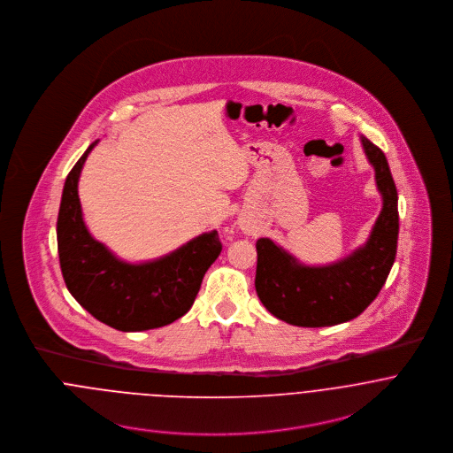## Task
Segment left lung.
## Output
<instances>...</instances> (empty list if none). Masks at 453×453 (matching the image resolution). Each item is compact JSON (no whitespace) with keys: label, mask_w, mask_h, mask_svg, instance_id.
I'll return each instance as SVG.
<instances>
[{"label":"left lung","mask_w":453,"mask_h":453,"mask_svg":"<svg viewBox=\"0 0 453 453\" xmlns=\"http://www.w3.org/2000/svg\"><path fill=\"white\" fill-rule=\"evenodd\" d=\"M361 144L382 195V211L365 246L334 263L311 266L270 239L257 242V293L280 321L303 327L347 323L365 312L388 280L399 234L397 190L384 151L365 135Z\"/></svg>","instance_id":"left-lung-1"}]
</instances>
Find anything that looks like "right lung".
Instances as JSON below:
<instances>
[{
	"instance_id": "1",
	"label": "right lung",
	"mask_w": 453,
	"mask_h": 453,
	"mask_svg": "<svg viewBox=\"0 0 453 453\" xmlns=\"http://www.w3.org/2000/svg\"><path fill=\"white\" fill-rule=\"evenodd\" d=\"M92 142L67 174L58 218V250L65 286L97 321L119 331H144L185 316L207 268L221 253L218 232H207L162 258L127 263L96 241L85 226L78 198Z\"/></svg>"
}]
</instances>
